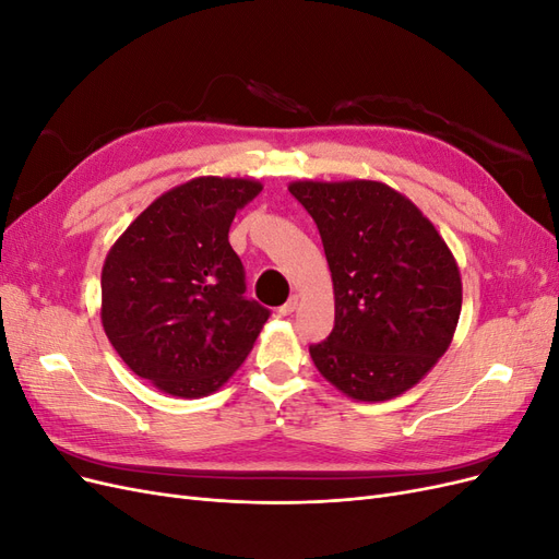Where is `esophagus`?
I'll use <instances>...</instances> for the list:
<instances>
[{
  "mask_svg": "<svg viewBox=\"0 0 559 559\" xmlns=\"http://www.w3.org/2000/svg\"><path fill=\"white\" fill-rule=\"evenodd\" d=\"M296 308H298V296H292V298L286 300L284 306L280 308V314H282V317H289V314L296 312Z\"/></svg>",
  "mask_w": 559,
  "mask_h": 559,
  "instance_id": "1",
  "label": "esophagus"
}]
</instances>
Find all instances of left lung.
Listing matches in <instances>:
<instances>
[{
  "instance_id": "left-lung-1",
  "label": "left lung",
  "mask_w": 559,
  "mask_h": 559,
  "mask_svg": "<svg viewBox=\"0 0 559 559\" xmlns=\"http://www.w3.org/2000/svg\"><path fill=\"white\" fill-rule=\"evenodd\" d=\"M319 228L335 326L310 347L317 370L354 401L415 386L448 352L462 312L450 247L411 198L373 179L289 183Z\"/></svg>"
}]
</instances>
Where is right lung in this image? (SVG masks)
Wrapping results in <instances>:
<instances>
[{
	"label": "right lung",
	"mask_w": 559,
	"mask_h": 559,
	"mask_svg": "<svg viewBox=\"0 0 559 559\" xmlns=\"http://www.w3.org/2000/svg\"><path fill=\"white\" fill-rule=\"evenodd\" d=\"M263 183L195 177L158 195L103 265V329L134 376L163 394L210 396L242 366L270 312L247 300L228 242Z\"/></svg>",
	"instance_id": "right-lung-1"
}]
</instances>
